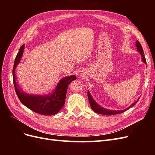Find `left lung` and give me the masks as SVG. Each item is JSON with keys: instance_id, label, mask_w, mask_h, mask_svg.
<instances>
[{"instance_id": "1", "label": "left lung", "mask_w": 155, "mask_h": 155, "mask_svg": "<svg viewBox=\"0 0 155 155\" xmlns=\"http://www.w3.org/2000/svg\"><path fill=\"white\" fill-rule=\"evenodd\" d=\"M136 46H137V51H138L140 54H141L142 58V61L145 63H146V59H145V58L143 54V48L142 47V45H140V43H139L138 41H137V43H136ZM88 98L89 100V103H90L91 105V107L92 108V109L97 114H104V115H115V114H118L120 113H122V112L126 111L127 110H128L129 108L132 107L133 106H134L136 105V104L140 98H138V100L137 101H135L134 103L130 105V107H129L128 108H127L125 110H108L106 109H104V108L101 107L100 105H97L96 104V102L92 99V96H91L90 93L89 92H88Z\"/></svg>"}]
</instances>
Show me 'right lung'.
<instances>
[{"label":"right lung","mask_w":155,"mask_h":155,"mask_svg":"<svg viewBox=\"0 0 155 155\" xmlns=\"http://www.w3.org/2000/svg\"><path fill=\"white\" fill-rule=\"evenodd\" d=\"M24 49L25 44H23L16 56L13 68V85L18 98L23 105L36 113L42 115H54L57 114L64 104L68 85L72 81L76 80V77L70 76L62 79L59 81L54 92L51 95L33 96L26 94L21 90L19 87H17L15 74V68L20 62Z\"/></svg>","instance_id":"right-lung-1"}]
</instances>
